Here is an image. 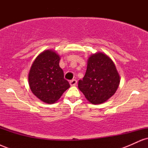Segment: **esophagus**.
<instances>
[{"instance_id":"obj_1","label":"esophagus","mask_w":148,"mask_h":148,"mask_svg":"<svg viewBox=\"0 0 148 148\" xmlns=\"http://www.w3.org/2000/svg\"><path fill=\"white\" fill-rule=\"evenodd\" d=\"M76 84H77V81H76V79H72L70 81H69V84L71 85V86H76Z\"/></svg>"}]
</instances>
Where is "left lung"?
<instances>
[{"instance_id":"1","label":"left lung","mask_w":148,"mask_h":148,"mask_svg":"<svg viewBox=\"0 0 148 148\" xmlns=\"http://www.w3.org/2000/svg\"><path fill=\"white\" fill-rule=\"evenodd\" d=\"M120 81L114 62L99 52L89 57L86 74L79 81L78 87L91 103L100 104L115 94Z\"/></svg>"}]
</instances>
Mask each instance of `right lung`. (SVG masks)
<instances>
[{"mask_svg": "<svg viewBox=\"0 0 148 148\" xmlns=\"http://www.w3.org/2000/svg\"><path fill=\"white\" fill-rule=\"evenodd\" d=\"M60 58L52 50H46L35 58L28 74L32 92L42 101L55 103L70 87L59 66Z\"/></svg>", "mask_w": 148, "mask_h": 148, "instance_id": "right-lung-1", "label": "right lung"}]
</instances>
